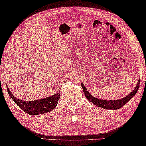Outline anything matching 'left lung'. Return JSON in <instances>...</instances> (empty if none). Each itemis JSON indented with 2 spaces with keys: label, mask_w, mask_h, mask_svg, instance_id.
Wrapping results in <instances>:
<instances>
[{
  "label": "left lung",
  "mask_w": 146,
  "mask_h": 146,
  "mask_svg": "<svg viewBox=\"0 0 146 146\" xmlns=\"http://www.w3.org/2000/svg\"><path fill=\"white\" fill-rule=\"evenodd\" d=\"M82 87L84 94L86 98L88 100V101L91 102L94 104L96 105L97 106L102 108L104 109L107 110H117L120 108L124 106L128 101L130 100L131 98L134 96L135 94H136L137 90H138L139 86V80L137 82V84L135 86V89L131 92L128 94L126 96L123 98L119 99V100H101L98 99L97 98L94 97L92 95H91L88 91L87 90L86 88L84 86V85L82 83H81Z\"/></svg>",
  "instance_id": "left-lung-1"
}]
</instances>
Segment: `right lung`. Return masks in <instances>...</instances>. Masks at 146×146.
I'll return each instance as SVG.
<instances>
[{"instance_id": "1", "label": "right lung", "mask_w": 146, "mask_h": 146, "mask_svg": "<svg viewBox=\"0 0 146 146\" xmlns=\"http://www.w3.org/2000/svg\"><path fill=\"white\" fill-rule=\"evenodd\" d=\"M7 89L10 97L15 102L16 104L19 106L26 113L33 115L42 114L52 111L57 106L60 97V92H59L43 99L33 101H25L15 97L11 92L8 87H7Z\"/></svg>"}]
</instances>
